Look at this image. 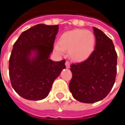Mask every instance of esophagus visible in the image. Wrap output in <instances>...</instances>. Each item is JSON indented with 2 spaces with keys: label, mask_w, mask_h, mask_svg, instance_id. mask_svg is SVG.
Listing matches in <instances>:
<instances>
[{
  "label": "esophagus",
  "mask_w": 125,
  "mask_h": 125,
  "mask_svg": "<svg viewBox=\"0 0 125 125\" xmlns=\"http://www.w3.org/2000/svg\"><path fill=\"white\" fill-rule=\"evenodd\" d=\"M65 67H66V68H70V63H69L68 62H65Z\"/></svg>",
  "instance_id": "obj_1"
}]
</instances>
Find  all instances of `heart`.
<instances>
[{
    "instance_id": "b5f03b06",
    "label": "heart",
    "mask_w": 125,
    "mask_h": 125,
    "mask_svg": "<svg viewBox=\"0 0 125 125\" xmlns=\"http://www.w3.org/2000/svg\"><path fill=\"white\" fill-rule=\"evenodd\" d=\"M93 32L84 29H74L65 32L59 38V44L54 45V51L62 55L68 51L70 58L76 62H82L92 55L95 47Z\"/></svg>"
}]
</instances>
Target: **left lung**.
Wrapping results in <instances>:
<instances>
[{
  "label": "left lung",
  "mask_w": 125,
  "mask_h": 125,
  "mask_svg": "<svg viewBox=\"0 0 125 125\" xmlns=\"http://www.w3.org/2000/svg\"><path fill=\"white\" fill-rule=\"evenodd\" d=\"M95 50L83 62L72 64L69 89L76 100L93 104L104 99L113 87L116 76L117 54L113 42L102 30L93 28Z\"/></svg>",
  "instance_id": "1"
}]
</instances>
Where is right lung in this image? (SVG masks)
Instances as JSON below:
<instances>
[{
    "mask_svg": "<svg viewBox=\"0 0 125 125\" xmlns=\"http://www.w3.org/2000/svg\"><path fill=\"white\" fill-rule=\"evenodd\" d=\"M59 26L37 24L23 32L13 44L9 77L15 92L28 100L46 98L54 81L65 68V60L49 58Z\"/></svg>",
    "mask_w": 125,
    "mask_h": 125,
    "instance_id": "1",
    "label": "right lung"
}]
</instances>
